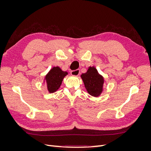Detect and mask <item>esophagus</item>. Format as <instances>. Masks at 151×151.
Here are the masks:
<instances>
[{
    "label": "esophagus",
    "mask_w": 151,
    "mask_h": 151,
    "mask_svg": "<svg viewBox=\"0 0 151 151\" xmlns=\"http://www.w3.org/2000/svg\"><path fill=\"white\" fill-rule=\"evenodd\" d=\"M70 74H71L72 76H79L80 74V70L77 69V70H72V71H71Z\"/></svg>",
    "instance_id": "esophagus-1"
}]
</instances>
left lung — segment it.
Masks as SVG:
<instances>
[{
	"instance_id": "8db88e82",
	"label": "left lung",
	"mask_w": 151,
	"mask_h": 151,
	"mask_svg": "<svg viewBox=\"0 0 151 151\" xmlns=\"http://www.w3.org/2000/svg\"><path fill=\"white\" fill-rule=\"evenodd\" d=\"M85 88L88 93L94 97H98L101 94L104 78L100 75L94 67H89L88 71L81 76Z\"/></svg>"
}]
</instances>
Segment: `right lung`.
I'll return each mask as SVG.
<instances>
[{"mask_svg":"<svg viewBox=\"0 0 151 151\" xmlns=\"http://www.w3.org/2000/svg\"><path fill=\"white\" fill-rule=\"evenodd\" d=\"M68 74L67 72L62 70L59 67H54L45 77V84L50 93L57 91L60 88L63 78Z\"/></svg>","mask_w":151,"mask_h":151,"instance_id":"right-lung-1","label":"right lung"}]
</instances>
